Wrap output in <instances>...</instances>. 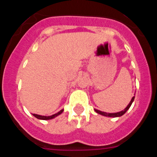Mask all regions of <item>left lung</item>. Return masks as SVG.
<instances>
[{
    "instance_id": "obj_1",
    "label": "left lung",
    "mask_w": 157,
    "mask_h": 157,
    "mask_svg": "<svg viewBox=\"0 0 157 157\" xmlns=\"http://www.w3.org/2000/svg\"><path fill=\"white\" fill-rule=\"evenodd\" d=\"M134 97H133L132 98H131V100H130V103L128 104V105H127V107H126L125 109H123V110L120 111V112H114V113H109V112H101V111L100 110H98V109H94L95 110V112H97V113H98V114L101 115V116H106V117H112V118H115V117H120V116H122L123 115H124L127 112V111L129 109H130V107L131 106V105H132L133 101H134Z\"/></svg>"
}]
</instances>
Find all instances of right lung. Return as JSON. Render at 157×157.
Wrapping results in <instances>:
<instances>
[{
    "mask_svg": "<svg viewBox=\"0 0 157 157\" xmlns=\"http://www.w3.org/2000/svg\"><path fill=\"white\" fill-rule=\"evenodd\" d=\"M63 112V109H61V110L58 112L57 113H55V114L52 115V116H41V115H37V114H33V116L34 117H36L38 120H52V119H54V118H56V116H59V115L61 114L62 112Z\"/></svg>",
    "mask_w": 157,
    "mask_h": 157,
    "instance_id": "add662e5",
    "label": "right lung"
}]
</instances>
